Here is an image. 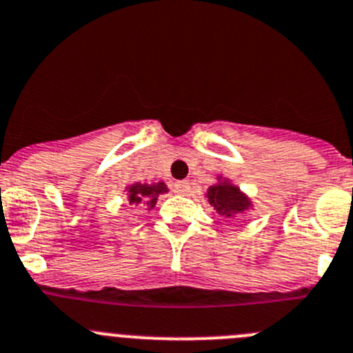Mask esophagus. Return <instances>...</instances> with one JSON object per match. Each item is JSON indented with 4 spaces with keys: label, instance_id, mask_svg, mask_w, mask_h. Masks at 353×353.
I'll list each match as a JSON object with an SVG mask.
<instances>
[{
    "label": "esophagus",
    "instance_id": "esophagus-1",
    "mask_svg": "<svg viewBox=\"0 0 353 353\" xmlns=\"http://www.w3.org/2000/svg\"><path fill=\"white\" fill-rule=\"evenodd\" d=\"M174 190L179 194H187L190 190V183L187 180H180V182H174Z\"/></svg>",
    "mask_w": 353,
    "mask_h": 353
}]
</instances>
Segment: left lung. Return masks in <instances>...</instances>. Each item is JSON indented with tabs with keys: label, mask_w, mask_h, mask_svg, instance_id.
Masks as SVG:
<instances>
[{
	"label": "left lung",
	"mask_w": 353,
	"mask_h": 353,
	"mask_svg": "<svg viewBox=\"0 0 353 353\" xmlns=\"http://www.w3.org/2000/svg\"><path fill=\"white\" fill-rule=\"evenodd\" d=\"M206 198L213 210H216V213H221L228 219L247 212L252 206L250 199L241 192L240 187L232 185L229 180H222V176H219V183L210 187Z\"/></svg>",
	"instance_id": "obj_1"
}]
</instances>
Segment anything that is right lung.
Listing matches in <instances>:
<instances>
[{"label":"right lung","instance_id":"obj_1","mask_svg":"<svg viewBox=\"0 0 353 353\" xmlns=\"http://www.w3.org/2000/svg\"><path fill=\"white\" fill-rule=\"evenodd\" d=\"M164 192H168V187L164 182L132 183V185L128 187L129 205H143L148 210H152L155 206V203H157V198Z\"/></svg>","mask_w":353,"mask_h":353}]
</instances>
